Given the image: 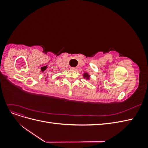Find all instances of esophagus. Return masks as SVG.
<instances>
[{"mask_svg": "<svg viewBox=\"0 0 148 148\" xmlns=\"http://www.w3.org/2000/svg\"><path fill=\"white\" fill-rule=\"evenodd\" d=\"M71 70H77V67H71Z\"/></svg>", "mask_w": 148, "mask_h": 148, "instance_id": "esophagus-1", "label": "esophagus"}]
</instances>
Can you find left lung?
Returning <instances> with one entry per match:
<instances>
[{
	"label": "left lung",
	"instance_id": "8db88e82",
	"mask_svg": "<svg viewBox=\"0 0 148 148\" xmlns=\"http://www.w3.org/2000/svg\"><path fill=\"white\" fill-rule=\"evenodd\" d=\"M83 77L84 79H87V80H89V79H91V78H90V75H89V73H87V72H84V73H83Z\"/></svg>",
	"mask_w": 148,
	"mask_h": 148
}]
</instances>
